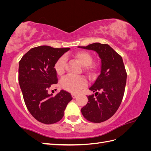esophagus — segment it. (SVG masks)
I'll use <instances>...</instances> for the list:
<instances>
[{
    "label": "esophagus",
    "instance_id": "34e87169",
    "mask_svg": "<svg viewBox=\"0 0 151 151\" xmlns=\"http://www.w3.org/2000/svg\"><path fill=\"white\" fill-rule=\"evenodd\" d=\"M72 96L73 98H76L77 96V94H74V93H72Z\"/></svg>",
    "mask_w": 151,
    "mask_h": 151
}]
</instances>
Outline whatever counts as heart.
<instances>
[{
	"label": "heart",
	"mask_w": 151,
	"mask_h": 151,
	"mask_svg": "<svg viewBox=\"0 0 151 151\" xmlns=\"http://www.w3.org/2000/svg\"><path fill=\"white\" fill-rule=\"evenodd\" d=\"M76 60L81 65L84 67V70L90 76H93L96 70L98 65L91 63L93 57L91 55L86 51H79L75 55ZM66 57L63 55L59 58L55 63L54 69L59 76L62 75L65 72ZM87 85L86 80L83 77H74L68 76L60 81V86L63 89L72 93H77L84 88Z\"/></svg>",
	"instance_id": "b5f03b06"
}]
</instances>
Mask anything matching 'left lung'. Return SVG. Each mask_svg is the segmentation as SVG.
<instances>
[{
    "instance_id": "left-lung-1",
    "label": "left lung",
    "mask_w": 151,
    "mask_h": 151,
    "mask_svg": "<svg viewBox=\"0 0 151 151\" xmlns=\"http://www.w3.org/2000/svg\"><path fill=\"white\" fill-rule=\"evenodd\" d=\"M80 48L96 52L101 58V71L89 90L88 102L81 108L86 120L101 123L116 113L124 95L127 74L122 57L108 44L94 43Z\"/></svg>"
}]
</instances>
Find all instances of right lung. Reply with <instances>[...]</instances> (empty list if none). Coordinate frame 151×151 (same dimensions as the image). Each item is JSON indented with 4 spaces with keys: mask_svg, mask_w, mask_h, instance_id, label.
Here are the masks:
<instances>
[{
    "mask_svg": "<svg viewBox=\"0 0 151 151\" xmlns=\"http://www.w3.org/2000/svg\"><path fill=\"white\" fill-rule=\"evenodd\" d=\"M69 48L40 46L31 48L22 56L19 64V83L28 111L36 120L45 124L60 121L64 115L71 94L61 90L55 96L48 89L58 83L55 63Z\"/></svg>",
    "mask_w": 151,
    "mask_h": 151,
    "instance_id": "obj_1",
    "label": "right lung"
}]
</instances>
